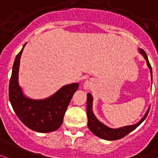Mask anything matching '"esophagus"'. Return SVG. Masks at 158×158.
Returning <instances> with one entry per match:
<instances>
[{"label": "esophagus", "instance_id": "obj_1", "mask_svg": "<svg viewBox=\"0 0 158 158\" xmlns=\"http://www.w3.org/2000/svg\"><path fill=\"white\" fill-rule=\"evenodd\" d=\"M91 86H92V83H91V81H87L84 83V88H85V89L90 88Z\"/></svg>", "mask_w": 158, "mask_h": 158}]
</instances>
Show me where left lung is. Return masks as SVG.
<instances>
[{"label": "left lung", "instance_id": "obj_1", "mask_svg": "<svg viewBox=\"0 0 158 158\" xmlns=\"http://www.w3.org/2000/svg\"><path fill=\"white\" fill-rule=\"evenodd\" d=\"M140 52L144 56V58L146 59L147 60V64L148 65V67L150 68L151 71V76H152V66H151L147 55L146 52L144 51L143 49H140ZM150 108L148 109V110L146 113V114L144 115V117L140 121L138 122L137 124L133 125H129V126H124L122 128H118V129H111L109 128L108 126H106L103 124H102L101 122L98 120V118L95 117V115L93 114V97L90 93H87V126L89 128L93 134L98 136V137L104 139V140H115L121 139L125 135H127L129 133H131V131H134L135 128H137L139 125L144 121V119L147 118V114L149 113Z\"/></svg>", "mask_w": 158, "mask_h": 158}]
</instances>
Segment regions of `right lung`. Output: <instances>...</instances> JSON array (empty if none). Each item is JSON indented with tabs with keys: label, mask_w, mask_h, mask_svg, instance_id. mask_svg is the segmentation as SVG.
I'll list each match as a JSON object with an SVG mask.
<instances>
[{
	"label": "right lung",
	"mask_w": 158,
	"mask_h": 158,
	"mask_svg": "<svg viewBox=\"0 0 158 158\" xmlns=\"http://www.w3.org/2000/svg\"><path fill=\"white\" fill-rule=\"evenodd\" d=\"M24 45L13 63L9 82V100L17 116L30 130L41 133L56 131L62 125L71 98L77 90L78 83L65 85L46 99L33 100L26 98L18 80L21 55Z\"/></svg>",
	"instance_id": "obj_1"
}]
</instances>
